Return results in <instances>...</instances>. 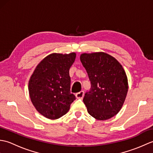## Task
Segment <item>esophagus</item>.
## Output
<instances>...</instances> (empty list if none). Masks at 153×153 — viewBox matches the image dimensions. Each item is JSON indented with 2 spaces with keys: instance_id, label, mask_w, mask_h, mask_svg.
I'll use <instances>...</instances> for the list:
<instances>
[{
  "instance_id": "34e87169",
  "label": "esophagus",
  "mask_w": 153,
  "mask_h": 153,
  "mask_svg": "<svg viewBox=\"0 0 153 153\" xmlns=\"http://www.w3.org/2000/svg\"><path fill=\"white\" fill-rule=\"evenodd\" d=\"M84 96V92L83 91H81L79 93H77L76 94V97L77 99H83V97Z\"/></svg>"
}]
</instances>
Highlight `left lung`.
I'll return each instance as SVG.
<instances>
[{
  "label": "left lung",
  "instance_id": "8db88e82",
  "mask_svg": "<svg viewBox=\"0 0 153 153\" xmlns=\"http://www.w3.org/2000/svg\"><path fill=\"white\" fill-rule=\"evenodd\" d=\"M80 60L91 83L83 102L94 118L106 120L118 114L128 91V77L114 57L103 52L83 53Z\"/></svg>",
  "mask_w": 153,
  "mask_h": 153
}]
</instances>
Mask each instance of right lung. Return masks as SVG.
<instances>
[{"label":"right lung","instance_id":"1","mask_svg":"<svg viewBox=\"0 0 153 153\" xmlns=\"http://www.w3.org/2000/svg\"><path fill=\"white\" fill-rule=\"evenodd\" d=\"M76 57L75 53H52L39 63L31 75L28 84L31 102L45 118H60L76 99L70 93L69 75Z\"/></svg>","mask_w":153,"mask_h":153}]
</instances>
